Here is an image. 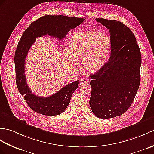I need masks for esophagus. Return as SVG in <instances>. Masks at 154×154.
I'll list each match as a JSON object with an SVG mask.
<instances>
[{"label": "esophagus", "instance_id": "34e87169", "mask_svg": "<svg viewBox=\"0 0 154 154\" xmlns=\"http://www.w3.org/2000/svg\"><path fill=\"white\" fill-rule=\"evenodd\" d=\"M89 82V79L87 77H82L80 79V83L81 84H84V83H87Z\"/></svg>", "mask_w": 154, "mask_h": 154}]
</instances>
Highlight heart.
Returning a JSON list of instances; mask_svg holds the SVG:
<instances>
[{"instance_id": "obj_1", "label": "heart", "mask_w": 154, "mask_h": 154, "mask_svg": "<svg viewBox=\"0 0 154 154\" xmlns=\"http://www.w3.org/2000/svg\"><path fill=\"white\" fill-rule=\"evenodd\" d=\"M111 51V39L103 32H79L73 35L66 51L71 63L81 60L83 67L94 72L105 65Z\"/></svg>"}]
</instances>
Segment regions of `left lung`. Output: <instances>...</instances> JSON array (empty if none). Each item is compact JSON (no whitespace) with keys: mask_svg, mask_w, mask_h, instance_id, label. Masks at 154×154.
I'll return each mask as SVG.
<instances>
[{"mask_svg":"<svg viewBox=\"0 0 154 154\" xmlns=\"http://www.w3.org/2000/svg\"><path fill=\"white\" fill-rule=\"evenodd\" d=\"M109 31V61L91 76L90 106L94 115L109 119L129 108L140 83L142 58L133 32L119 21L96 18Z\"/></svg>","mask_w":154,"mask_h":154,"instance_id":"left-lung-1","label":"left lung"}]
</instances>
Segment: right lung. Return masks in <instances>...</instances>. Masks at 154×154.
Listing matches in <instances>:
<instances>
[{
  "label": "right lung",
  "mask_w": 154,
  "mask_h": 154,
  "mask_svg": "<svg viewBox=\"0 0 154 154\" xmlns=\"http://www.w3.org/2000/svg\"><path fill=\"white\" fill-rule=\"evenodd\" d=\"M83 18L66 16L46 15L33 21L24 31L17 46L14 56L16 82L20 94L24 96L31 109L45 116H57L68 106L71 96L78 88L79 81L66 85L48 97H40L33 94L28 87L25 74V61L29 50L38 37H54L62 41L71 29L83 22Z\"/></svg>",
  "instance_id": "right-lung-1"
}]
</instances>
